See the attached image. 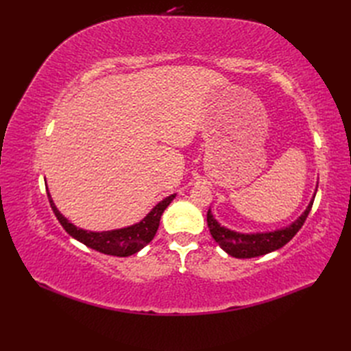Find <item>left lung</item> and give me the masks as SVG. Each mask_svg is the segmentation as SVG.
I'll use <instances>...</instances> for the list:
<instances>
[{"instance_id":"left-lung-1","label":"left lung","mask_w":351,"mask_h":351,"mask_svg":"<svg viewBox=\"0 0 351 351\" xmlns=\"http://www.w3.org/2000/svg\"><path fill=\"white\" fill-rule=\"evenodd\" d=\"M315 195L316 192L313 193L309 205L306 206L304 212L299 218L293 221L290 226L274 230V231L240 232V231L230 230L219 224V222L215 219V217L212 215V210L209 208L206 214V221H208L210 236L219 244V247L222 250L228 253L230 256L239 258V259L256 258V256H262V254L271 253L274 250H278L280 247L284 246V244L289 243L295 236V232L302 228L303 222L306 221L307 215H309L311 208L313 205Z\"/></svg>"}]
</instances>
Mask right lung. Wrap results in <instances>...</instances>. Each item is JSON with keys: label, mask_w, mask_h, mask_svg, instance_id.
<instances>
[{"label": "right lung", "mask_w": 351, "mask_h": 351, "mask_svg": "<svg viewBox=\"0 0 351 351\" xmlns=\"http://www.w3.org/2000/svg\"><path fill=\"white\" fill-rule=\"evenodd\" d=\"M47 193H48L52 210H54L57 219L60 221L62 228L67 231L69 236L76 239L77 241L83 243L84 246H88L93 250L101 252L104 254H111V256H119V258L132 256V254L143 249L147 243L152 241V239L156 234V230L159 227V219H161L162 212L176 197V193H174L171 196L162 199L159 204H156L151 209L149 214H146L143 219L136 222L133 226H127L123 228H115L108 231H88L71 224V222L61 214L49 195L48 186H47Z\"/></svg>", "instance_id": "add662e5"}]
</instances>
